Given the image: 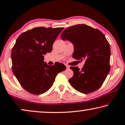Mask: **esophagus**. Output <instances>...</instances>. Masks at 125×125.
Returning <instances> with one entry per match:
<instances>
[{"label": "esophagus", "instance_id": "esophagus-1", "mask_svg": "<svg viewBox=\"0 0 125 125\" xmlns=\"http://www.w3.org/2000/svg\"><path fill=\"white\" fill-rule=\"evenodd\" d=\"M66 67L67 69H68V68H70V66H68V65H66Z\"/></svg>", "mask_w": 125, "mask_h": 125}]
</instances>
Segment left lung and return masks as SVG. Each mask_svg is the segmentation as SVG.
<instances>
[{"label":"left lung","instance_id":"left-lung-1","mask_svg":"<svg viewBox=\"0 0 125 125\" xmlns=\"http://www.w3.org/2000/svg\"><path fill=\"white\" fill-rule=\"evenodd\" d=\"M64 41L73 43L75 59H85L83 67H70L73 75L69 81L73 88L88 94L99 89L110 71V49L105 35L98 29L85 24L67 28L61 34Z\"/></svg>","mask_w":125,"mask_h":125}]
</instances>
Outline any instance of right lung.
<instances>
[{
  "label": "right lung",
  "instance_id": "add662e5",
  "mask_svg": "<svg viewBox=\"0 0 125 125\" xmlns=\"http://www.w3.org/2000/svg\"><path fill=\"white\" fill-rule=\"evenodd\" d=\"M63 28L36 27L22 33L12 49V69L24 89L41 94L52 87L57 75L66 70L58 62L53 66L44 62V55L50 52L52 45Z\"/></svg>",
  "mask_w": 125,
  "mask_h": 125
}]
</instances>
